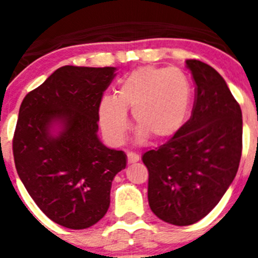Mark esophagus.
Masks as SVG:
<instances>
[{
	"label": "esophagus",
	"mask_w": 258,
	"mask_h": 258,
	"mask_svg": "<svg viewBox=\"0 0 258 258\" xmlns=\"http://www.w3.org/2000/svg\"><path fill=\"white\" fill-rule=\"evenodd\" d=\"M126 156H127V163L129 164H133V163H137V161H140V155L134 154V152H127Z\"/></svg>",
	"instance_id": "obj_1"
}]
</instances>
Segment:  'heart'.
I'll use <instances>...</instances> for the list:
<instances>
[{"instance_id":"heart-1","label":"heart","mask_w":258,"mask_h":258,"mask_svg":"<svg viewBox=\"0 0 258 258\" xmlns=\"http://www.w3.org/2000/svg\"><path fill=\"white\" fill-rule=\"evenodd\" d=\"M191 101L192 86L184 72L154 66L137 68L120 81L116 95L101 98L102 132L109 142L121 143L129 127L126 111L132 109L140 140H169L183 126Z\"/></svg>"}]
</instances>
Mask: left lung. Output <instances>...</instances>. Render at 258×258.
Returning a JSON list of instances; mask_svg holds the SVG:
<instances>
[{
  "instance_id": "8db88e82",
  "label": "left lung",
  "mask_w": 258,
  "mask_h": 258,
  "mask_svg": "<svg viewBox=\"0 0 258 258\" xmlns=\"http://www.w3.org/2000/svg\"><path fill=\"white\" fill-rule=\"evenodd\" d=\"M186 67L197 84L192 115L168 142L142 156L150 208L175 226L192 225L217 206L238 172L243 136L240 106L223 77L195 59Z\"/></svg>"
}]
</instances>
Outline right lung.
<instances>
[{
	"label": "right lung",
	"instance_id": "1",
	"mask_svg": "<svg viewBox=\"0 0 258 258\" xmlns=\"http://www.w3.org/2000/svg\"><path fill=\"white\" fill-rule=\"evenodd\" d=\"M115 67L64 66L29 92L13 140L20 181L38 208L67 229L93 226L107 213L126 155L98 137V108Z\"/></svg>",
	"mask_w": 258,
	"mask_h": 258
}]
</instances>
